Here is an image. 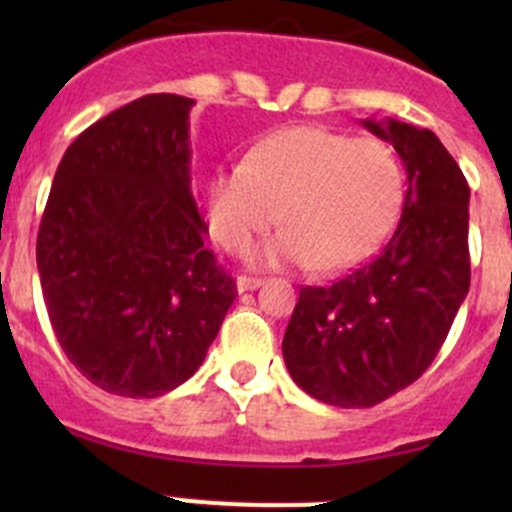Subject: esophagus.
Masks as SVG:
<instances>
[{
	"instance_id": "obj_1",
	"label": "esophagus",
	"mask_w": 512,
	"mask_h": 512,
	"mask_svg": "<svg viewBox=\"0 0 512 512\" xmlns=\"http://www.w3.org/2000/svg\"><path fill=\"white\" fill-rule=\"evenodd\" d=\"M262 285L260 277H247V275H240L237 277V292H252V289H257Z\"/></svg>"
}]
</instances>
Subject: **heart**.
Masks as SVG:
<instances>
[{"label": "heart", "instance_id": "1", "mask_svg": "<svg viewBox=\"0 0 512 512\" xmlns=\"http://www.w3.org/2000/svg\"><path fill=\"white\" fill-rule=\"evenodd\" d=\"M406 198L401 160L379 138L327 126H285L257 138L240 168L215 170L205 185L213 240L245 255L272 225L267 265L342 270L379 247Z\"/></svg>", "mask_w": 512, "mask_h": 512}]
</instances>
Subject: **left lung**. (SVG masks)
I'll use <instances>...</instances> for the list:
<instances>
[{
  "mask_svg": "<svg viewBox=\"0 0 512 512\" xmlns=\"http://www.w3.org/2000/svg\"><path fill=\"white\" fill-rule=\"evenodd\" d=\"M361 126L404 160L399 227L352 275L299 289L282 339L294 384L342 409H369L414 384L471 287V190L456 160L428 128L394 118H364Z\"/></svg>",
  "mask_w": 512,
  "mask_h": 512,
  "instance_id": "1",
  "label": "left lung"
}]
</instances>
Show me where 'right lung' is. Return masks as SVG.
<instances>
[{
  "instance_id": "1",
  "label": "right lung",
  "mask_w": 512,
  "mask_h": 512,
  "mask_svg": "<svg viewBox=\"0 0 512 512\" xmlns=\"http://www.w3.org/2000/svg\"><path fill=\"white\" fill-rule=\"evenodd\" d=\"M193 98L148 94L61 158L36 237L46 312L98 389L156 399L198 371L235 302L190 190Z\"/></svg>"
}]
</instances>
